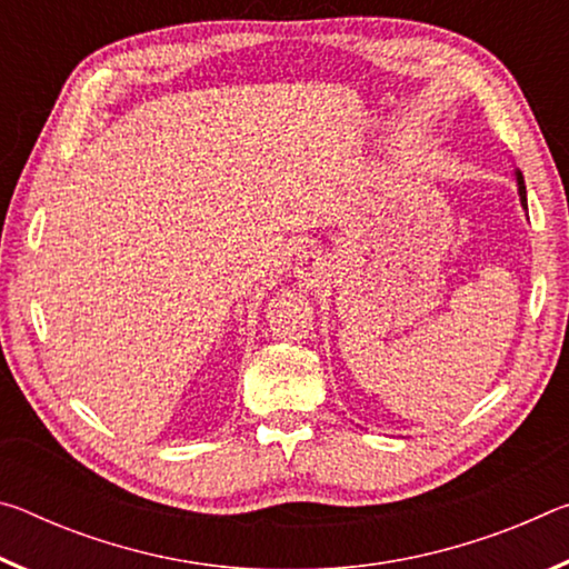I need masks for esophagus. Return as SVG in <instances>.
Instances as JSON below:
<instances>
[{"instance_id":"esophagus-1","label":"esophagus","mask_w":569,"mask_h":569,"mask_svg":"<svg viewBox=\"0 0 569 569\" xmlns=\"http://www.w3.org/2000/svg\"><path fill=\"white\" fill-rule=\"evenodd\" d=\"M296 276L303 278L308 283H316L326 276V258L319 250H303L296 258Z\"/></svg>"}]
</instances>
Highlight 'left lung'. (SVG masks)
I'll return each mask as SVG.
<instances>
[{
    "mask_svg": "<svg viewBox=\"0 0 569 569\" xmlns=\"http://www.w3.org/2000/svg\"><path fill=\"white\" fill-rule=\"evenodd\" d=\"M517 186H519V200H522V206L527 208V188H525L522 172H517Z\"/></svg>",
    "mask_w": 569,
    "mask_h": 569,
    "instance_id": "1",
    "label": "left lung"
}]
</instances>
